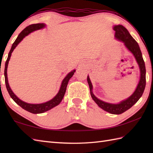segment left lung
<instances>
[{
    "instance_id": "obj_1",
    "label": "left lung",
    "mask_w": 153,
    "mask_h": 153,
    "mask_svg": "<svg viewBox=\"0 0 153 153\" xmlns=\"http://www.w3.org/2000/svg\"><path fill=\"white\" fill-rule=\"evenodd\" d=\"M114 30L116 31V38L117 39L123 42V43L125 44L126 47L128 48V49L134 55L135 59L139 64V68H140L141 77L137 88H136L135 92L132 94V95L129 97L128 99H127L125 100H123V101L119 104H110L99 100L93 95L92 92L93 86L89 76H87V82H88L89 84L90 93L92 99L98 105L99 107L110 114H120L124 112L126 110L130 108L133 105H134L142 96L143 93L144 92L146 85V69L145 66V62L143 60V58L142 53L141 52L140 48L139 47V45L137 43V41L129 34V31L127 30V29L122 25H115L114 27Z\"/></svg>"
}]
</instances>
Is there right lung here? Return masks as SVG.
I'll list each match as a JSON object with an SVG mask.
<instances>
[{
	"mask_svg": "<svg viewBox=\"0 0 153 153\" xmlns=\"http://www.w3.org/2000/svg\"><path fill=\"white\" fill-rule=\"evenodd\" d=\"M45 26V25L44 24H35L30 25H28L27 27H25L24 30L19 34L17 39L15 40L14 43L12 44L11 49H10V51L9 53H8V58H7V60H6V63H5V68H4L5 83H6V89H7V91H8L10 96L11 98L14 100V102L16 104H18L19 106H20L22 108H24V110H27V111L30 112L31 113H33V114L43 113L45 112L48 111V110H49L51 108H53V107L57 106L58 105H59L60 102L62 101V99H63L65 93H66L68 83V82H69L70 79L71 77H72V76L75 72V71H76L75 70L71 71V72H70L67 75L66 77H65V78L62 81V83L60 91H59V92L58 93L57 95L55 96L53 99H51V100H49V101L46 102L45 103L29 104L27 102H25L24 101H22V100H21L20 99H19L18 97L14 95V93L12 92V91L11 90L10 87V86H9V84L8 82V77H7V68H8V62L10 60V58L12 53L13 52V51H14V48L16 47V46H17V45L19 44V43H20L21 41L25 36H27V35L31 33V32H33V31L40 30V29H41V28H43Z\"/></svg>",
	"mask_w": 153,
	"mask_h": 153,
	"instance_id": "1",
	"label": "right lung"
}]
</instances>
